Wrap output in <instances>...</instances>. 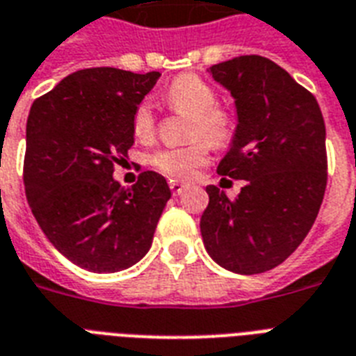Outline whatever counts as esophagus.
Wrapping results in <instances>:
<instances>
[{
	"label": "esophagus",
	"mask_w": 356,
	"mask_h": 356,
	"mask_svg": "<svg viewBox=\"0 0 356 356\" xmlns=\"http://www.w3.org/2000/svg\"><path fill=\"white\" fill-rule=\"evenodd\" d=\"M170 188H172L173 194L179 195V194H183L184 188H186V184L179 183V181H175V179H170Z\"/></svg>",
	"instance_id": "esophagus-1"
}]
</instances>
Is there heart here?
I'll list each match as a JSON object with an SVG mask.
<instances>
[{
  "instance_id": "heart-1",
  "label": "heart",
  "mask_w": 356,
  "mask_h": 356,
  "mask_svg": "<svg viewBox=\"0 0 356 356\" xmlns=\"http://www.w3.org/2000/svg\"><path fill=\"white\" fill-rule=\"evenodd\" d=\"M164 102L175 113L190 114V136L200 140L186 147L155 151L149 156V162L164 175L186 179L209 159V145L206 142L214 147L227 145L233 140L236 125L233 114L216 107L218 96L212 86L194 74L175 77L164 90ZM133 133L138 140L151 138L155 133V113L147 102H142L134 108Z\"/></svg>"
}]
</instances>
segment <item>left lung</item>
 <instances>
[{
    "mask_svg": "<svg viewBox=\"0 0 356 356\" xmlns=\"http://www.w3.org/2000/svg\"><path fill=\"white\" fill-rule=\"evenodd\" d=\"M231 92L238 125L218 173L243 179L236 200L207 186L201 236L212 260L234 273L275 268L298 249L327 186L325 122L320 105L286 70L260 55L211 66Z\"/></svg>",
    "mask_w": 356,
    "mask_h": 356,
    "instance_id": "1",
    "label": "left lung"
}]
</instances>
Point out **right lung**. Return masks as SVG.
<instances>
[{"label":"right lung","instance_id":"obj_1","mask_svg":"<svg viewBox=\"0 0 356 356\" xmlns=\"http://www.w3.org/2000/svg\"><path fill=\"white\" fill-rule=\"evenodd\" d=\"M159 77L79 70L31 107L25 195L47 240L79 268L114 273L149 251L172 197L166 179L142 172L125 188L113 173L134 144V108Z\"/></svg>","mask_w":356,"mask_h":356}]
</instances>
